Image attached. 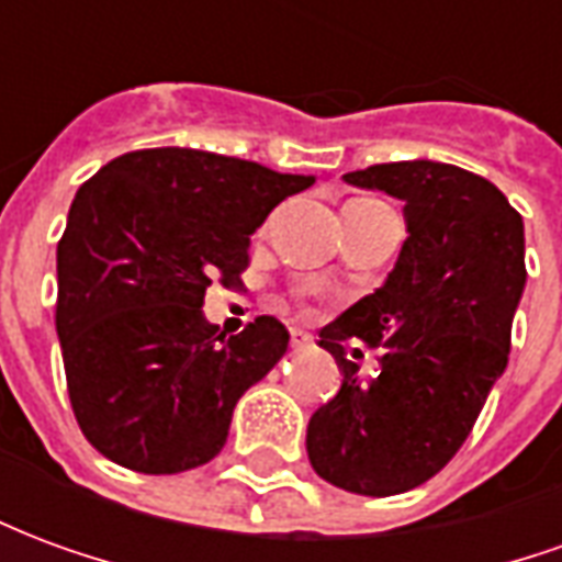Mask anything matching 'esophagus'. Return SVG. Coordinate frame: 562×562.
Masks as SVG:
<instances>
[{
    "mask_svg": "<svg viewBox=\"0 0 562 562\" xmlns=\"http://www.w3.org/2000/svg\"><path fill=\"white\" fill-rule=\"evenodd\" d=\"M289 334H292V349H304V346L313 342V334H306V330L301 328H292Z\"/></svg>",
    "mask_w": 562,
    "mask_h": 562,
    "instance_id": "34e87169",
    "label": "esophagus"
}]
</instances>
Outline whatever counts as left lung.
Returning a JSON list of instances; mask_svg holds the SVG:
<instances>
[{"label":"left lung","mask_w":562,"mask_h":562,"mask_svg":"<svg viewBox=\"0 0 562 562\" xmlns=\"http://www.w3.org/2000/svg\"><path fill=\"white\" fill-rule=\"evenodd\" d=\"M346 183L401 198L409 237L385 285L318 330L342 385L310 418L306 454L349 494L394 496L458 454L506 370L527 282L524 222L491 180L446 161L370 165ZM349 339L383 349L370 383Z\"/></svg>","instance_id":"left-lung-1"}]
</instances>
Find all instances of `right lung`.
<instances>
[{"instance_id":"add662e5","label":"right lung","mask_w":562,"mask_h":562,"mask_svg":"<svg viewBox=\"0 0 562 562\" xmlns=\"http://www.w3.org/2000/svg\"><path fill=\"white\" fill-rule=\"evenodd\" d=\"M304 173L186 147L135 149L80 186L56 246V334L68 401L104 458L147 475L222 451L246 389L289 330L258 316L237 337L210 325V282L249 268V234Z\"/></svg>"}]
</instances>
